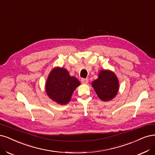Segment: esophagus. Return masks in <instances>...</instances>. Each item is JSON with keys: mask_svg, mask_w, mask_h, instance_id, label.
<instances>
[{"mask_svg": "<svg viewBox=\"0 0 155 155\" xmlns=\"http://www.w3.org/2000/svg\"><path fill=\"white\" fill-rule=\"evenodd\" d=\"M81 81L83 84H87L88 83V79L87 78H82L81 79Z\"/></svg>", "mask_w": 155, "mask_h": 155, "instance_id": "esophagus-1", "label": "esophagus"}]
</instances>
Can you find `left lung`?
I'll return each mask as SVG.
<instances>
[{
	"label": "left lung",
	"mask_w": 155,
	"mask_h": 155,
	"mask_svg": "<svg viewBox=\"0 0 155 155\" xmlns=\"http://www.w3.org/2000/svg\"><path fill=\"white\" fill-rule=\"evenodd\" d=\"M92 84L98 97L103 101L113 99L119 90L118 79L114 72L109 71H101L98 79Z\"/></svg>",
	"instance_id": "left-lung-1"
}]
</instances>
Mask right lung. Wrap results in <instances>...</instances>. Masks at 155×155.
Masks as SVG:
<instances>
[{
  "mask_svg": "<svg viewBox=\"0 0 155 155\" xmlns=\"http://www.w3.org/2000/svg\"><path fill=\"white\" fill-rule=\"evenodd\" d=\"M80 82L71 76L65 68H56L50 73L45 84L49 97L60 104H66L71 100L72 94Z\"/></svg>",
  "mask_w": 155,
  "mask_h": 155,
  "instance_id": "obj_1",
  "label": "right lung"
}]
</instances>
